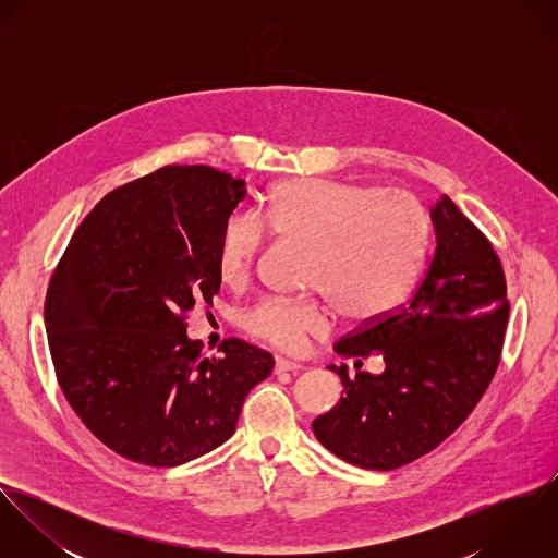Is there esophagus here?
<instances>
[{"instance_id": "34e87169", "label": "esophagus", "mask_w": 558, "mask_h": 558, "mask_svg": "<svg viewBox=\"0 0 558 558\" xmlns=\"http://www.w3.org/2000/svg\"><path fill=\"white\" fill-rule=\"evenodd\" d=\"M305 367L301 365V363H296V361H288V359H277L275 361V372L277 374H283V372H290V374H299V372H303Z\"/></svg>"}]
</instances>
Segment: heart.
Here are the masks:
<instances>
[{
  "mask_svg": "<svg viewBox=\"0 0 558 558\" xmlns=\"http://www.w3.org/2000/svg\"><path fill=\"white\" fill-rule=\"evenodd\" d=\"M262 219L277 239L314 248L310 288L318 299H266L242 316V328L275 348L303 350L330 328L335 305L345 319L387 318L414 290L429 248V217L408 193L330 178L279 182ZM268 232L262 221L234 215L219 239L217 266L228 286H244Z\"/></svg>",
  "mask_w": 558,
  "mask_h": 558,
  "instance_id": "1",
  "label": "heart"
}]
</instances>
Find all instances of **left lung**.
I'll return each instance as SVG.
<instances>
[{
	"mask_svg": "<svg viewBox=\"0 0 558 558\" xmlns=\"http://www.w3.org/2000/svg\"><path fill=\"white\" fill-rule=\"evenodd\" d=\"M436 251L405 305L341 337L335 352H378L383 374L328 365L343 398L314 421L337 458L369 471H396L436 449L473 412L502 350L509 301L502 264L485 234L442 195L432 208Z\"/></svg>",
	"mask_w": 558,
	"mask_h": 558,
	"instance_id": "8db88e82",
	"label": "left lung"
}]
</instances>
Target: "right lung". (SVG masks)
<instances>
[{
    "mask_svg": "<svg viewBox=\"0 0 558 558\" xmlns=\"http://www.w3.org/2000/svg\"><path fill=\"white\" fill-rule=\"evenodd\" d=\"M244 180L167 165L109 195L81 221L47 290L58 383L85 427L118 456L178 466L223 445L270 352L226 339L204 356L186 314L221 288L226 221Z\"/></svg>",
    "mask_w": 558,
    "mask_h": 558,
    "instance_id": "right-lung-1",
    "label": "right lung"
}]
</instances>
